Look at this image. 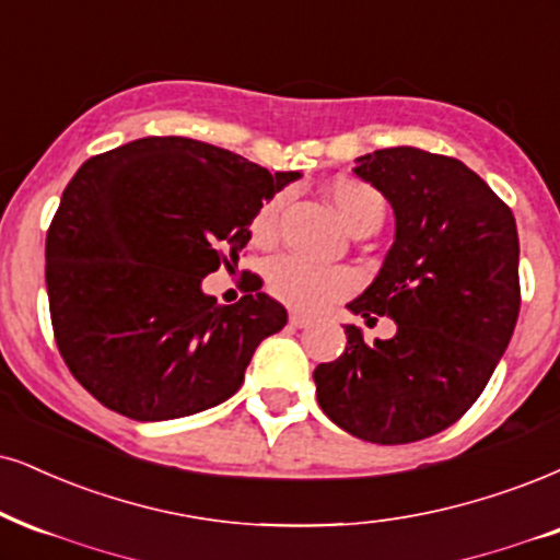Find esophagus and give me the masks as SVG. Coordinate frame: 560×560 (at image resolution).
Instances as JSON below:
<instances>
[{"label":"esophagus","mask_w":560,"mask_h":560,"mask_svg":"<svg viewBox=\"0 0 560 560\" xmlns=\"http://www.w3.org/2000/svg\"><path fill=\"white\" fill-rule=\"evenodd\" d=\"M308 324H312V319H308L306 314H299V312L291 314V327L301 329V327H308Z\"/></svg>","instance_id":"34e87169"}]
</instances>
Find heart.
Segmentation results:
<instances>
[{"instance_id":"1","label":"heart","mask_w":560,"mask_h":560,"mask_svg":"<svg viewBox=\"0 0 560 560\" xmlns=\"http://www.w3.org/2000/svg\"><path fill=\"white\" fill-rule=\"evenodd\" d=\"M327 197L342 223L350 228V233L376 231L382 225L386 212L384 197L361 178H332L327 184ZM282 205H285V195H275L257 207L252 223H248L254 244L267 246L278 238ZM267 282L275 299L299 308V312H322L329 303L342 299L355 288L353 272H348L345 267L312 265V261L301 257L275 259L267 269Z\"/></svg>"}]
</instances>
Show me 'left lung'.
<instances>
[{
    "label": "left lung",
    "mask_w": 560,
    "mask_h": 560,
    "mask_svg": "<svg viewBox=\"0 0 560 560\" xmlns=\"http://www.w3.org/2000/svg\"><path fill=\"white\" fill-rule=\"evenodd\" d=\"M355 174L395 210V244L353 314L389 316L397 332L348 345L314 371L332 423L374 444H410L470 410L520 316V236L512 210L457 158L386 148L355 158Z\"/></svg>",
    "instance_id": "1"
}]
</instances>
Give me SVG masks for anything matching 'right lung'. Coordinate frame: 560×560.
I'll return each instance as SVG.
<instances>
[{
    "instance_id": "obj_1",
    "label": "right lung",
    "mask_w": 560,
    "mask_h": 560,
    "mask_svg": "<svg viewBox=\"0 0 560 560\" xmlns=\"http://www.w3.org/2000/svg\"><path fill=\"white\" fill-rule=\"evenodd\" d=\"M299 176L189 137H142L80 165L48 228L46 291L59 353L90 395L132 420L236 395L288 312L257 275L231 306L202 280L238 261L257 207Z\"/></svg>"
}]
</instances>
